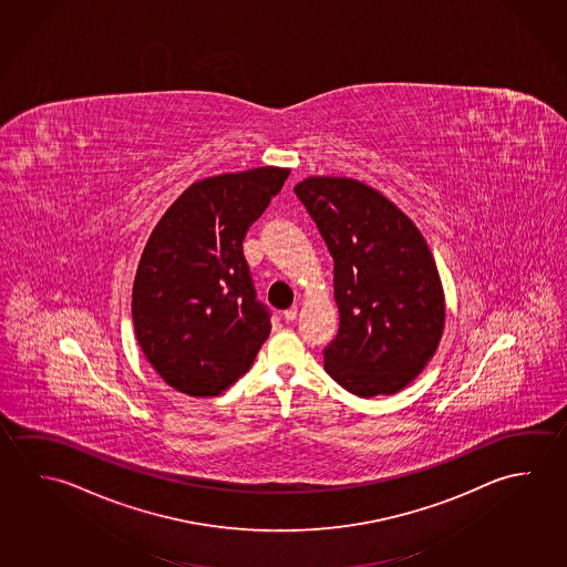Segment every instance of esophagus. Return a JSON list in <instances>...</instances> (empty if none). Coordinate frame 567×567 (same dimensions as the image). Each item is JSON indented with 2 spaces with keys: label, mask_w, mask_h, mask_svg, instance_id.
Wrapping results in <instances>:
<instances>
[{
  "label": "esophagus",
  "mask_w": 567,
  "mask_h": 567,
  "mask_svg": "<svg viewBox=\"0 0 567 567\" xmlns=\"http://www.w3.org/2000/svg\"><path fill=\"white\" fill-rule=\"evenodd\" d=\"M282 320H285L287 324L295 322V320H297V308H288V310H285V312H282Z\"/></svg>",
  "instance_id": "1"
}]
</instances>
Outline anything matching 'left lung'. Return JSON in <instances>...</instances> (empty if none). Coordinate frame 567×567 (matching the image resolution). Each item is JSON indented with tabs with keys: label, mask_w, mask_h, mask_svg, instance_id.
Segmentation results:
<instances>
[{
	"label": "left lung",
	"mask_w": 567,
	"mask_h": 567,
	"mask_svg": "<svg viewBox=\"0 0 567 567\" xmlns=\"http://www.w3.org/2000/svg\"><path fill=\"white\" fill-rule=\"evenodd\" d=\"M334 260L338 332L324 370L350 394H396L436 352L444 295L426 240L378 190L338 177L295 187Z\"/></svg>",
	"instance_id": "left-lung-1"
}]
</instances>
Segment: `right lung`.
Returning a JSON list of instances; mask_svg holds the SVG:
<instances>
[{"instance_id":"right-lung-1","label":"right lung","mask_w":567,"mask_h":567,"mask_svg":"<svg viewBox=\"0 0 567 567\" xmlns=\"http://www.w3.org/2000/svg\"><path fill=\"white\" fill-rule=\"evenodd\" d=\"M288 169L260 167L190 185L151 233L133 285L141 350L169 386L217 396L249 370L270 332L243 240Z\"/></svg>"}]
</instances>
